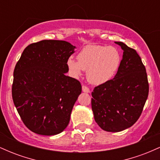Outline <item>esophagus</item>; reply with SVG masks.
I'll list each match as a JSON object with an SVG mask.
<instances>
[{"label": "esophagus", "instance_id": "34e87169", "mask_svg": "<svg viewBox=\"0 0 160 160\" xmlns=\"http://www.w3.org/2000/svg\"><path fill=\"white\" fill-rule=\"evenodd\" d=\"M82 92H87V93L90 92V90H89V88H88L87 86L85 85L82 86Z\"/></svg>", "mask_w": 160, "mask_h": 160}]
</instances>
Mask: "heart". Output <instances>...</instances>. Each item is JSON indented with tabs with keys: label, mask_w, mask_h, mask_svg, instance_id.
Masks as SVG:
<instances>
[{
	"label": "heart",
	"mask_w": 160,
	"mask_h": 160,
	"mask_svg": "<svg viewBox=\"0 0 160 160\" xmlns=\"http://www.w3.org/2000/svg\"><path fill=\"white\" fill-rule=\"evenodd\" d=\"M78 61L70 57L67 66L74 78L86 71L88 80L93 84H102L113 78L118 71L121 56L118 49L103 45H87L79 52Z\"/></svg>",
	"instance_id": "1"
}]
</instances>
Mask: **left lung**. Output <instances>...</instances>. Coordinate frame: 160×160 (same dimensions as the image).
Listing matches in <instances>:
<instances>
[{"label":"left lung","mask_w":160,"mask_h":160,"mask_svg":"<svg viewBox=\"0 0 160 160\" xmlns=\"http://www.w3.org/2000/svg\"><path fill=\"white\" fill-rule=\"evenodd\" d=\"M115 43L123 50L120 68L113 79L95 86L91 101L95 122L112 132L136 122L149 92L146 68L136 50L122 42Z\"/></svg>","instance_id":"obj_1"}]
</instances>
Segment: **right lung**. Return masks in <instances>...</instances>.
Returning <instances> with one entry per match:
<instances>
[{
    "mask_svg": "<svg viewBox=\"0 0 160 160\" xmlns=\"http://www.w3.org/2000/svg\"><path fill=\"white\" fill-rule=\"evenodd\" d=\"M74 46L43 40L24 49L13 71L12 97L25 126L42 135L61 133L81 93L79 80L66 76Z\"/></svg>",
    "mask_w": 160,
    "mask_h": 160,
    "instance_id": "obj_1",
    "label": "right lung"
}]
</instances>
